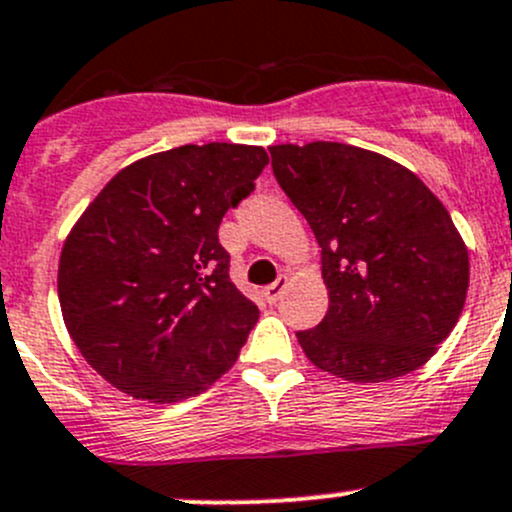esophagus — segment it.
Listing matches in <instances>:
<instances>
[{"label": "esophagus", "mask_w": 512, "mask_h": 512, "mask_svg": "<svg viewBox=\"0 0 512 512\" xmlns=\"http://www.w3.org/2000/svg\"><path fill=\"white\" fill-rule=\"evenodd\" d=\"M287 285H289V277L287 275H280V277H277V282H272L270 287H265V299H267V302H270V304L280 302V297H282V294H285Z\"/></svg>", "instance_id": "34e87169"}]
</instances>
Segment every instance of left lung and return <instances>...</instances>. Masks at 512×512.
Wrapping results in <instances>:
<instances>
[{"instance_id": "1", "label": "left lung", "mask_w": 512, "mask_h": 512, "mask_svg": "<svg viewBox=\"0 0 512 512\" xmlns=\"http://www.w3.org/2000/svg\"><path fill=\"white\" fill-rule=\"evenodd\" d=\"M270 156L322 247L329 309L297 332L307 359L356 384L426 364L456 327L471 277L441 200L401 163L347 143H282Z\"/></svg>"}]
</instances>
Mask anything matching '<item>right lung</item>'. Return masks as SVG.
Returning a JSON list of instances; mask_svg holds the SVG:
<instances>
[{
	"instance_id": "1",
	"label": "right lung",
	"mask_w": 512,
	"mask_h": 512,
	"mask_svg": "<svg viewBox=\"0 0 512 512\" xmlns=\"http://www.w3.org/2000/svg\"><path fill=\"white\" fill-rule=\"evenodd\" d=\"M267 163L265 148L242 143L153 153L118 170L71 227L61 314L118 391L173 404L235 364L260 309L230 282L218 227Z\"/></svg>"
}]
</instances>
